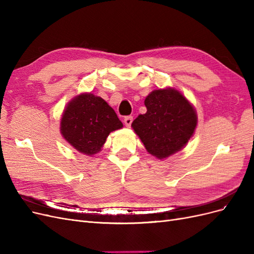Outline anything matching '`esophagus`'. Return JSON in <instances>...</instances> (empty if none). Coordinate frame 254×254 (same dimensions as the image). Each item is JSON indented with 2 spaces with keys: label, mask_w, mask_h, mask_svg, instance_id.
Returning <instances> with one entry per match:
<instances>
[{
  "label": "esophagus",
  "mask_w": 254,
  "mask_h": 254,
  "mask_svg": "<svg viewBox=\"0 0 254 254\" xmlns=\"http://www.w3.org/2000/svg\"><path fill=\"white\" fill-rule=\"evenodd\" d=\"M132 121H133V118L131 117V115H128V117H125V119H124V123H125L126 127H130V125H131Z\"/></svg>",
  "instance_id": "obj_1"
}]
</instances>
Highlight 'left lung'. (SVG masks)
Masks as SVG:
<instances>
[{"label": "left lung", "mask_w": 254, "mask_h": 254, "mask_svg": "<svg viewBox=\"0 0 254 254\" xmlns=\"http://www.w3.org/2000/svg\"><path fill=\"white\" fill-rule=\"evenodd\" d=\"M144 104L147 111L140 114L131 127L146 150L160 160L181 150L197 126L193 105L173 88L153 90Z\"/></svg>", "instance_id": "obj_1"}]
</instances>
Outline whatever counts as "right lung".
Segmentation results:
<instances>
[{
    "instance_id": "right-lung-1",
    "label": "right lung",
    "mask_w": 254,
    "mask_h": 254,
    "mask_svg": "<svg viewBox=\"0 0 254 254\" xmlns=\"http://www.w3.org/2000/svg\"><path fill=\"white\" fill-rule=\"evenodd\" d=\"M123 127L117 113L102 97L82 93L68 103L60 122L64 140L84 155L101 151L109 133Z\"/></svg>"
}]
</instances>
